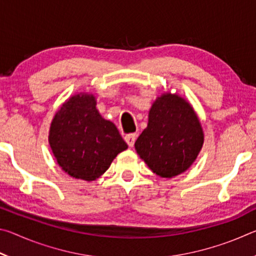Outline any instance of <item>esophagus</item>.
Instances as JSON below:
<instances>
[{
    "mask_svg": "<svg viewBox=\"0 0 256 256\" xmlns=\"http://www.w3.org/2000/svg\"><path fill=\"white\" fill-rule=\"evenodd\" d=\"M136 133H132V134H128V136H125V141H126V144H128V146H134V142L136 140Z\"/></svg>",
    "mask_w": 256,
    "mask_h": 256,
    "instance_id": "1",
    "label": "esophagus"
}]
</instances>
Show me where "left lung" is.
Instances as JSON below:
<instances>
[{
    "label": "left lung",
    "instance_id": "left-lung-1",
    "mask_svg": "<svg viewBox=\"0 0 256 256\" xmlns=\"http://www.w3.org/2000/svg\"><path fill=\"white\" fill-rule=\"evenodd\" d=\"M203 142L204 132L193 106L180 94L164 92L151 105L148 125L134 146L154 174L172 178L192 166Z\"/></svg>",
    "mask_w": 256,
    "mask_h": 256
}]
</instances>
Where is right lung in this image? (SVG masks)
I'll return each mask as SVG.
<instances>
[{
	"instance_id": "obj_1",
	"label": "right lung",
	"mask_w": 256,
	"mask_h": 256,
	"mask_svg": "<svg viewBox=\"0 0 256 256\" xmlns=\"http://www.w3.org/2000/svg\"><path fill=\"white\" fill-rule=\"evenodd\" d=\"M92 94L81 92L62 104L52 120L48 142L60 167L73 178L92 182L128 149L115 124L102 118Z\"/></svg>"
}]
</instances>
